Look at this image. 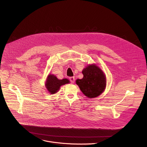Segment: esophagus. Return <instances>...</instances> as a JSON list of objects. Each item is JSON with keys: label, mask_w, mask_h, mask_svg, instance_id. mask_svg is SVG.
<instances>
[{"label": "esophagus", "mask_w": 147, "mask_h": 147, "mask_svg": "<svg viewBox=\"0 0 147 147\" xmlns=\"http://www.w3.org/2000/svg\"><path fill=\"white\" fill-rule=\"evenodd\" d=\"M70 81H71V82H74V81H75V78H74V77H70Z\"/></svg>", "instance_id": "esophagus-1"}]
</instances>
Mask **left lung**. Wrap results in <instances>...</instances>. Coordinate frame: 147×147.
<instances>
[{
  "label": "left lung",
  "mask_w": 147,
  "mask_h": 147,
  "mask_svg": "<svg viewBox=\"0 0 147 147\" xmlns=\"http://www.w3.org/2000/svg\"><path fill=\"white\" fill-rule=\"evenodd\" d=\"M82 73L84 77L77 79L76 84L88 98H94L100 95L106 87V76L103 70L96 64L88 65Z\"/></svg>",
  "instance_id": "obj_1"
}]
</instances>
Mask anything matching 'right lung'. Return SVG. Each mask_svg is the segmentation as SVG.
<instances>
[{
	"mask_svg": "<svg viewBox=\"0 0 147 147\" xmlns=\"http://www.w3.org/2000/svg\"><path fill=\"white\" fill-rule=\"evenodd\" d=\"M69 83L70 81L67 78L59 80L55 75L50 74L47 76L45 86L48 92L53 94L57 93L61 86Z\"/></svg>",
	"mask_w": 147,
	"mask_h": 147,
	"instance_id": "obj_1",
	"label": "right lung"
}]
</instances>
